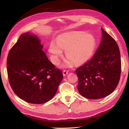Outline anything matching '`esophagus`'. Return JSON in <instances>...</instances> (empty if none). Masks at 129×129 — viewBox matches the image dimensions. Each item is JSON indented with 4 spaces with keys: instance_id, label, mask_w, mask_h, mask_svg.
Masks as SVG:
<instances>
[{
    "instance_id": "obj_1",
    "label": "esophagus",
    "mask_w": 129,
    "mask_h": 129,
    "mask_svg": "<svg viewBox=\"0 0 129 129\" xmlns=\"http://www.w3.org/2000/svg\"><path fill=\"white\" fill-rule=\"evenodd\" d=\"M68 71L67 70H63V75L65 76L66 75H67V74H68Z\"/></svg>"
}]
</instances>
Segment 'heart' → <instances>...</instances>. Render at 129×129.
<instances>
[{"label":"heart","instance_id":"b5f03b06","mask_svg":"<svg viewBox=\"0 0 129 129\" xmlns=\"http://www.w3.org/2000/svg\"><path fill=\"white\" fill-rule=\"evenodd\" d=\"M96 41L94 38L83 32H72L62 34L56 39V44L51 41L49 52L52 54L53 63L57 64L59 57L62 55V49L65 50L66 61L67 66H71L73 61L77 64L83 63L90 58L94 52Z\"/></svg>","mask_w":129,"mask_h":129}]
</instances>
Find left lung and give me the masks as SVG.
Returning a JSON list of instances; mask_svg holds the SVG:
<instances>
[{
    "label": "left lung",
    "instance_id": "1",
    "mask_svg": "<svg viewBox=\"0 0 129 129\" xmlns=\"http://www.w3.org/2000/svg\"><path fill=\"white\" fill-rule=\"evenodd\" d=\"M102 39L95 55L77 68V89L85 98L96 100L114 91L119 83L121 60L118 46L115 39L102 28Z\"/></svg>",
    "mask_w": 129,
    "mask_h": 129
}]
</instances>
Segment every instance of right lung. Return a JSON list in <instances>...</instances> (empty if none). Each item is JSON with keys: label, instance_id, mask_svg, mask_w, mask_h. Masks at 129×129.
Listing matches in <instances>:
<instances>
[{"label": "right lung", "instance_id": "obj_1", "mask_svg": "<svg viewBox=\"0 0 129 129\" xmlns=\"http://www.w3.org/2000/svg\"><path fill=\"white\" fill-rule=\"evenodd\" d=\"M43 46L29 32L21 34L11 48L7 59L9 83L19 98L32 104H42L55 95L63 79L42 50Z\"/></svg>", "mask_w": 129, "mask_h": 129}]
</instances>
